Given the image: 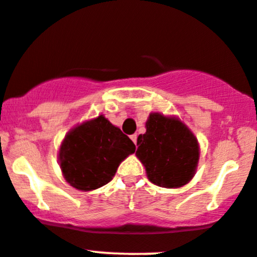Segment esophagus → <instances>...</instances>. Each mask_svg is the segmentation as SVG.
Returning <instances> with one entry per match:
<instances>
[{
	"label": "esophagus",
	"instance_id": "34e87169",
	"mask_svg": "<svg viewBox=\"0 0 257 257\" xmlns=\"http://www.w3.org/2000/svg\"><path fill=\"white\" fill-rule=\"evenodd\" d=\"M131 139L133 140V143L134 144H137V140H138V136L137 134H133V136H131Z\"/></svg>",
	"mask_w": 257,
	"mask_h": 257
}]
</instances>
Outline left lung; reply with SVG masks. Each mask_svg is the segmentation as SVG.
<instances>
[{
  "mask_svg": "<svg viewBox=\"0 0 257 257\" xmlns=\"http://www.w3.org/2000/svg\"><path fill=\"white\" fill-rule=\"evenodd\" d=\"M137 147V156L155 185L176 188L193 177L199 159L198 143L176 118L151 113L147 133L138 137Z\"/></svg>",
  "mask_w": 257,
  "mask_h": 257,
  "instance_id": "left-lung-1",
  "label": "left lung"
}]
</instances>
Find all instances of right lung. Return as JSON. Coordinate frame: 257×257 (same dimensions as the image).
<instances>
[{"mask_svg": "<svg viewBox=\"0 0 257 257\" xmlns=\"http://www.w3.org/2000/svg\"><path fill=\"white\" fill-rule=\"evenodd\" d=\"M136 145L103 115L81 124L65 137L59 160L65 180L81 191L107 185Z\"/></svg>", "mask_w": 257, "mask_h": 257, "instance_id": "obj_1", "label": "right lung"}]
</instances>
